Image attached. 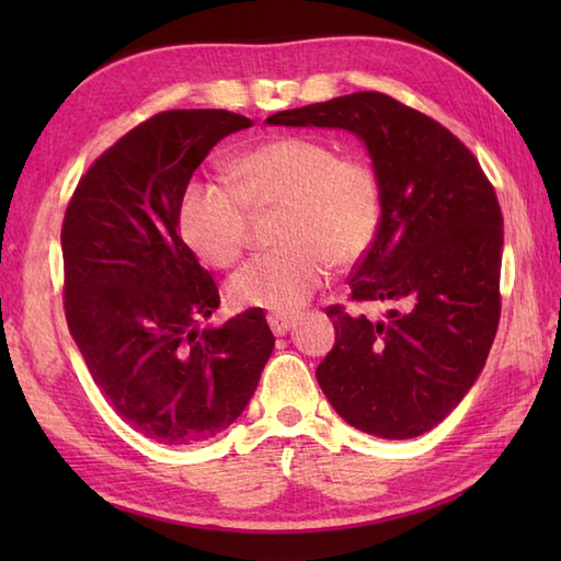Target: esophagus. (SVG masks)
I'll list each match as a JSON object with an SVG mask.
<instances>
[{
    "label": "esophagus",
    "mask_w": 561,
    "mask_h": 561,
    "mask_svg": "<svg viewBox=\"0 0 561 561\" xmlns=\"http://www.w3.org/2000/svg\"><path fill=\"white\" fill-rule=\"evenodd\" d=\"M294 320H296L294 313H270L267 316V323H270L274 335H284V332L291 328Z\"/></svg>",
    "instance_id": "obj_1"
}]
</instances>
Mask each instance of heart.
<instances>
[{
	"instance_id": "1",
	"label": "heart",
	"mask_w": 561,
	"mask_h": 561,
	"mask_svg": "<svg viewBox=\"0 0 561 561\" xmlns=\"http://www.w3.org/2000/svg\"><path fill=\"white\" fill-rule=\"evenodd\" d=\"M231 185L187 183L178 202L183 241L214 267H231L248 238V209L279 207L267 253L229 282L236 304L289 311L311 299L330 265L350 267L371 248L380 224V185L359 157H337L328 141L284 135L243 151Z\"/></svg>"
}]
</instances>
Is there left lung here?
Returning <instances> with one entry per match:
<instances>
[{
  "label": "left lung",
  "instance_id": "1",
  "mask_svg": "<svg viewBox=\"0 0 561 561\" xmlns=\"http://www.w3.org/2000/svg\"><path fill=\"white\" fill-rule=\"evenodd\" d=\"M267 125L337 127L366 145L380 224L350 274V299L388 311L330 306L335 347L316 378L359 432H428L468 396L496 335L504 219L492 183L444 125L378 91L274 113Z\"/></svg>",
  "mask_w": 561,
  "mask_h": 561
}]
</instances>
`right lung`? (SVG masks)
Wrapping results in <instances>:
<instances>
[{
  "label": "right lung",
  "instance_id": "right-lung-1",
  "mask_svg": "<svg viewBox=\"0 0 561 561\" xmlns=\"http://www.w3.org/2000/svg\"><path fill=\"white\" fill-rule=\"evenodd\" d=\"M229 111H165L83 173L62 224L71 337L123 420L163 446L207 440L253 398L274 335L260 308L199 328L219 289L178 236V202L226 135Z\"/></svg>",
  "mask_w": 561,
  "mask_h": 561
}]
</instances>
